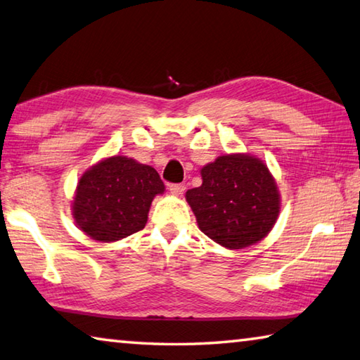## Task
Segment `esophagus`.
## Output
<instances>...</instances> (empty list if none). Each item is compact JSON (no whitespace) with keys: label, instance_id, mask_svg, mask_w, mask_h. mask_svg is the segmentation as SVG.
<instances>
[{"label":"esophagus","instance_id":"34e87169","mask_svg":"<svg viewBox=\"0 0 360 360\" xmlns=\"http://www.w3.org/2000/svg\"><path fill=\"white\" fill-rule=\"evenodd\" d=\"M168 188H169V192L174 195H182L186 191V186L184 184H169Z\"/></svg>","mask_w":360,"mask_h":360}]
</instances>
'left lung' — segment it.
<instances>
[{
  "label": "left lung",
  "mask_w": 360,
  "mask_h": 360,
  "mask_svg": "<svg viewBox=\"0 0 360 360\" xmlns=\"http://www.w3.org/2000/svg\"><path fill=\"white\" fill-rule=\"evenodd\" d=\"M202 184L186 198L200 230L226 248L263 239L280 211L277 186L263 162L244 154L221 155L201 169Z\"/></svg>",
  "instance_id": "obj_1"
}]
</instances>
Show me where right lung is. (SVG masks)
<instances>
[{"label": "right lung", "instance_id": "right-lung-1", "mask_svg": "<svg viewBox=\"0 0 360 360\" xmlns=\"http://www.w3.org/2000/svg\"><path fill=\"white\" fill-rule=\"evenodd\" d=\"M163 191L153 167L115 155L82 176L72 212L88 236L112 243L145 228L153 198Z\"/></svg>", "mask_w": 360, "mask_h": 360}]
</instances>
